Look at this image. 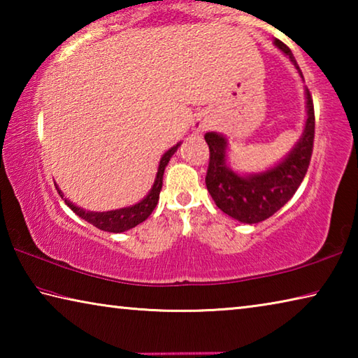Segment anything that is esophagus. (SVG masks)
Instances as JSON below:
<instances>
[{"instance_id":"1","label":"esophagus","mask_w":358,"mask_h":358,"mask_svg":"<svg viewBox=\"0 0 358 358\" xmlns=\"http://www.w3.org/2000/svg\"><path fill=\"white\" fill-rule=\"evenodd\" d=\"M205 128H207V124H203V123H201V121H199V123L196 124V131H199V132H201V131H203Z\"/></svg>"}]
</instances>
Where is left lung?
<instances>
[{
	"instance_id": "8db88e82",
	"label": "left lung",
	"mask_w": 358,
	"mask_h": 358,
	"mask_svg": "<svg viewBox=\"0 0 358 358\" xmlns=\"http://www.w3.org/2000/svg\"><path fill=\"white\" fill-rule=\"evenodd\" d=\"M275 45L281 48L300 71L290 48L280 39H275ZM305 94L306 123L301 137L280 164L265 172L251 175L235 173L226 164L227 138L216 132L205 134L210 148L205 185L217 208L234 220L246 224L265 221L284 207L301 185L310 167L314 142V106L310 90L306 88Z\"/></svg>"
}]
</instances>
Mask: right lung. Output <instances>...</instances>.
<instances>
[{
  "mask_svg": "<svg viewBox=\"0 0 358 358\" xmlns=\"http://www.w3.org/2000/svg\"><path fill=\"white\" fill-rule=\"evenodd\" d=\"M178 147H180V143H177L175 147L167 150L166 153L162 155L161 161H159V167H157V173H156L153 187L150 189L147 197L142 199L138 203L132 205V207L112 210V211H102V213L101 211L99 213L98 211H87L80 207H76L74 203L64 197V194L59 191V187L57 185L55 186H57L59 196L64 197L66 205H68V207L74 211L77 216H80L82 220H85L90 224H93L94 227L104 230V232H113V234L124 232V230H129L132 227H136L137 224L143 222L151 213H153V210L157 205V201H159V192L162 187V175H164L166 166L169 164V161H171V157L173 156V153L177 151Z\"/></svg>",
  "mask_w": 358,
  "mask_h": 358,
  "instance_id": "1",
  "label": "right lung"
}]
</instances>
